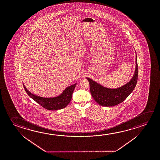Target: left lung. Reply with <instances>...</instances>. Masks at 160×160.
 Masks as SVG:
<instances>
[{"label": "left lung", "mask_w": 160, "mask_h": 160, "mask_svg": "<svg viewBox=\"0 0 160 160\" xmlns=\"http://www.w3.org/2000/svg\"><path fill=\"white\" fill-rule=\"evenodd\" d=\"M87 79L89 81L91 94L97 103L102 107H113L118 105L123 102L131 94L136 85L138 79L137 54L133 75L128 82L122 87L117 88H108L89 78H87Z\"/></svg>", "instance_id": "8db88e82"}]
</instances>
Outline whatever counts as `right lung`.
Segmentation results:
<instances>
[{
  "mask_svg": "<svg viewBox=\"0 0 160 160\" xmlns=\"http://www.w3.org/2000/svg\"><path fill=\"white\" fill-rule=\"evenodd\" d=\"M23 84L24 89H25L27 94L36 102L47 110H56L65 108L70 102L73 90L76 86L77 82L67 87L63 90L62 93L57 97L50 98L39 97L33 94L27 89L24 84Z\"/></svg>",
  "mask_w": 160,
  "mask_h": 160,
  "instance_id": "1",
  "label": "right lung"
}]
</instances>
